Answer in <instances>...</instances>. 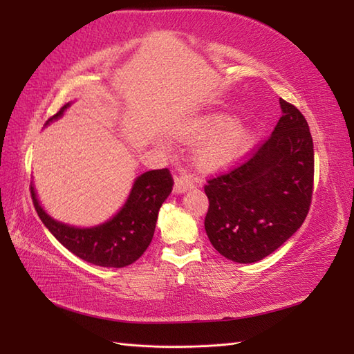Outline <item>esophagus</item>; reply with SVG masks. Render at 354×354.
<instances>
[{
	"mask_svg": "<svg viewBox=\"0 0 354 354\" xmlns=\"http://www.w3.org/2000/svg\"><path fill=\"white\" fill-rule=\"evenodd\" d=\"M193 189V181L187 176V175H181L175 178V185H173V192L176 194H183L185 192H189Z\"/></svg>",
	"mask_w": 354,
	"mask_h": 354,
	"instance_id": "esophagus-1",
	"label": "esophagus"
}]
</instances>
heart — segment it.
<instances>
[{
	"instance_id": "obj_1",
	"label": "heart",
	"mask_w": 354,
	"mask_h": 354,
	"mask_svg": "<svg viewBox=\"0 0 354 354\" xmlns=\"http://www.w3.org/2000/svg\"><path fill=\"white\" fill-rule=\"evenodd\" d=\"M178 138L192 142L190 161L194 167L214 173L246 153L254 141V131L242 120L214 114L185 126L178 132Z\"/></svg>"
}]
</instances>
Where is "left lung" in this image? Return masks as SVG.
<instances>
[{"mask_svg":"<svg viewBox=\"0 0 354 354\" xmlns=\"http://www.w3.org/2000/svg\"><path fill=\"white\" fill-rule=\"evenodd\" d=\"M272 135L240 167L209 179L205 231L214 250L255 263L301 227L313 190V141L304 115L280 100Z\"/></svg>","mask_w":354,"mask_h":354,"instance_id":"obj_1","label":"left lung"}]
</instances>
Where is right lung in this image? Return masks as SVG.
<instances>
[{
	"mask_svg": "<svg viewBox=\"0 0 354 354\" xmlns=\"http://www.w3.org/2000/svg\"><path fill=\"white\" fill-rule=\"evenodd\" d=\"M71 103L64 104L45 126L61 118ZM171 187L173 179L167 169L145 171L135 178L123 207L94 227H73L56 221L41 205L33 183L30 190L39 219L66 250L95 266L124 268L137 261L152 242L158 213Z\"/></svg>",
	"mask_w": 354,
	"mask_h": 354,
	"instance_id": "add662e5",
	"label": "right lung"
}]
</instances>
